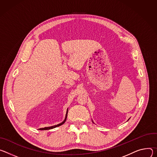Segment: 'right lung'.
Wrapping results in <instances>:
<instances>
[{
  "mask_svg": "<svg viewBox=\"0 0 157 157\" xmlns=\"http://www.w3.org/2000/svg\"><path fill=\"white\" fill-rule=\"evenodd\" d=\"M67 113H68V110H67V113H66V117H65V120H64V121H62V123H60V124H58V125H54V126H52V127H45V128H39V130H50V129H52V128H56V127H59V126H60V125H63L65 122V121H66V119H67Z\"/></svg>",
  "mask_w": 157,
  "mask_h": 157,
  "instance_id": "obj_1",
  "label": "right lung"
}]
</instances>
